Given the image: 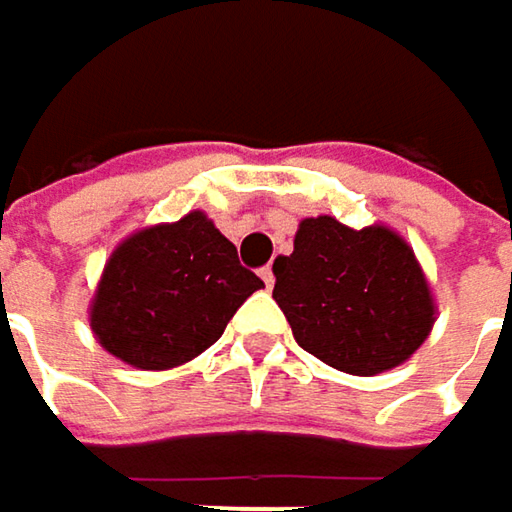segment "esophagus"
Listing matches in <instances>:
<instances>
[{"label": "esophagus", "mask_w": 512, "mask_h": 512, "mask_svg": "<svg viewBox=\"0 0 512 512\" xmlns=\"http://www.w3.org/2000/svg\"><path fill=\"white\" fill-rule=\"evenodd\" d=\"M260 278H263V284L272 290V284H275V272H272V266H263V269H260Z\"/></svg>", "instance_id": "esophagus-1"}]
</instances>
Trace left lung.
I'll return each instance as SVG.
<instances>
[{
  "label": "left lung",
  "instance_id": "8db88e82",
  "mask_svg": "<svg viewBox=\"0 0 512 512\" xmlns=\"http://www.w3.org/2000/svg\"><path fill=\"white\" fill-rule=\"evenodd\" d=\"M272 299L296 344L353 376L385 373L427 341L436 299L412 246L385 225L335 216L299 222L293 255L275 257Z\"/></svg>",
  "mask_w": 512,
  "mask_h": 512
}]
</instances>
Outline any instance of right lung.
Listing matches in <instances>:
<instances>
[{"label": "right lung", "instance_id": "obj_1", "mask_svg": "<svg viewBox=\"0 0 512 512\" xmlns=\"http://www.w3.org/2000/svg\"><path fill=\"white\" fill-rule=\"evenodd\" d=\"M263 287L237 246L201 213L130 234L103 266L88 320L109 356L171 370L213 347Z\"/></svg>", "mask_w": 512, "mask_h": 512}]
</instances>
